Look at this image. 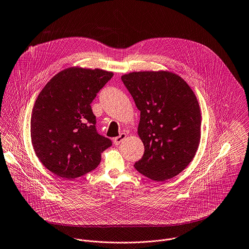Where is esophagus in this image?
I'll return each instance as SVG.
<instances>
[{
	"label": "esophagus",
	"mask_w": 249,
	"mask_h": 249,
	"mask_svg": "<svg viewBox=\"0 0 249 249\" xmlns=\"http://www.w3.org/2000/svg\"><path fill=\"white\" fill-rule=\"evenodd\" d=\"M126 137H127V135L125 134V133H122V134H120L118 137H116L114 140H113V142H114V144L115 145H118L120 142H122L125 139H126Z\"/></svg>",
	"instance_id": "34e87169"
}]
</instances>
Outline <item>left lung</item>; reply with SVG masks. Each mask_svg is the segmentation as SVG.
<instances>
[{"label": "left lung", "instance_id": "8db88e82", "mask_svg": "<svg viewBox=\"0 0 249 249\" xmlns=\"http://www.w3.org/2000/svg\"><path fill=\"white\" fill-rule=\"evenodd\" d=\"M121 79L141 111L138 135L144 153L135 168L155 181L178 176L200 144L202 115L195 93L169 71H133Z\"/></svg>", "mask_w": 249, "mask_h": 249}]
</instances>
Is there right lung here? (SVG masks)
<instances>
[{"instance_id": "right-lung-1", "label": "right lung", "mask_w": 249, "mask_h": 249, "mask_svg": "<svg viewBox=\"0 0 249 249\" xmlns=\"http://www.w3.org/2000/svg\"><path fill=\"white\" fill-rule=\"evenodd\" d=\"M113 76L101 69L71 67L55 74L32 111L31 140L36 157L51 173L73 179L95 170L109 139L96 131L90 104Z\"/></svg>"}]
</instances>
